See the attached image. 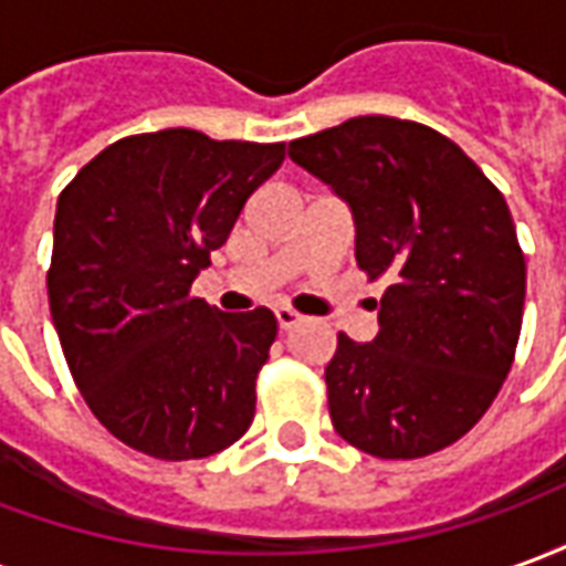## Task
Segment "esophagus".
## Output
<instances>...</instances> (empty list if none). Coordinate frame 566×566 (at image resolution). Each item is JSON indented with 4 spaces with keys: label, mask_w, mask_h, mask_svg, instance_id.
Here are the masks:
<instances>
[{
    "label": "esophagus",
    "mask_w": 566,
    "mask_h": 566,
    "mask_svg": "<svg viewBox=\"0 0 566 566\" xmlns=\"http://www.w3.org/2000/svg\"><path fill=\"white\" fill-rule=\"evenodd\" d=\"M275 321H279V331L282 333H287V331H294L296 324H300V315H294V312H291V308H279V312H275Z\"/></svg>",
    "instance_id": "obj_1"
}]
</instances>
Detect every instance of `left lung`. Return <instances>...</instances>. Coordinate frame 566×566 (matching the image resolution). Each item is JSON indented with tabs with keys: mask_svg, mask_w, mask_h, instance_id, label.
I'll list each match as a JSON object with an SVG mask.
<instances>
[{
	"mask_svg": "<svg viewBox=\"0 0 566 566\" xmlns=\"http://www.w3.org/2000/svg\"><path fill=\"white\" fill-rule=\"evenodd\" d=\"M287 154L348 206L357 266L385 282L376 339L339 333L324 369L336 433L385 461L446 449L494 403L522 333L506 199L454 142L400 117H352Z\"/></svg>",
	"mask_w": 566,
	"mask_h": 566,
	"instance_id": "left-lung-1",
	"label": "left lung"
}]
</instances>
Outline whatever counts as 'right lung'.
Masks as SVG:
<instances>
[{
    "mask_svg": "<svg viewBox=\"0 0 566 566\" xmlns=\"http://www.w3.org/2000/svg\"><path fill=\"white\" fill-rule=\"evenodd\" d=\"M284 142L160 129L108 145L56 199L48 300L84 403L129 449L209 458L254 421L275 315L218 312L190 284Z\"/></svg>",
    "mask_w": 566,
    "mask_h": 566,
    "instance_id": "add662e5",
    "label": "right lung"
}]
</instances>
